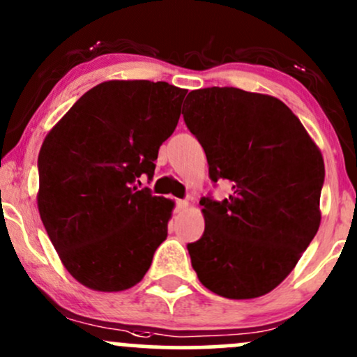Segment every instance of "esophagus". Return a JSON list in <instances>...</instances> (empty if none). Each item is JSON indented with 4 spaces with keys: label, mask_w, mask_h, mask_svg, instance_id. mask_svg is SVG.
<instances>
[{
    "label": "esophagus",
    "mask_w": 357,
    "mask_h": 357,
    "mask_svg": "<svg viewBox=\"0 0 357 357\" xmlns=\"http://www.w3.org/2000/svg\"><path fill=\"white\" fill-rule=\"evenodd\" d=\"M176 206H178V211H186L188 208H190V203H188L186 199H178V202H176Z\"/></svg>",
    "instance_id": "obj_1"
}]
</instances>
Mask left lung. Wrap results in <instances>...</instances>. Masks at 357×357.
<instances>
[{"label": "left lung", "mask_w": 357, "mask_h": 357, "mask_svg": "<svg viewBox=\"0 0 357 357\" xmlns=\"http://www.w3.org/2000/svg\"><path fill=\"white\" fill-rule=\"evenodd\" d=\"M223 202L202 198L204 233L188 245L199 282L235 301L272 292L296 268L321 225L324 159L282 100L235 87L192 90L183 109Z\"/></svg>", "instance_id": "left-lung-1"}]
</instances>
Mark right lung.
<instances>
[{
    "label": "right lung",
    "instance_id": "right-lung-1",
    "mask_svg": "<svg viewBox=\"0 0 357 357\" xmlns=\"http://www.w3.org/2000/svg\"><path fill=\"white\" fill-rule=\"evenodd\" d=\"M186 89L107 80L52 127L38 154L40 218L79 284L121 292L142 280L167 236L173 199L139 190L174 132Z\"/></svg>",
    "mask_w": 357,
    "mask_h": 357
}]
</instances>
